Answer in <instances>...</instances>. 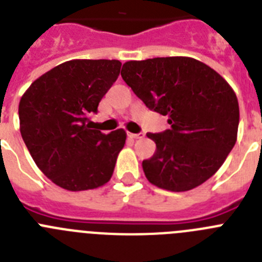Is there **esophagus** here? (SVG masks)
<instances>
[{"label": "esophagus", "mask_w": 262, "mask_h": 262, "mask_svg": "<svg viewBox=\"0 0 262 262\" xmlns=\"http://www.w3.org/2000/svg\"><path fill=\"white\" fill-rule=\"evenodd\" d=\"M127 135H128V138H131V139H143L144 138V134L143 133H140V134H131V133H128L127 134Z\"/></svg>", "instance_id": "esophagus-1"}]
</instances>
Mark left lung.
<instances>
[{
	"mask_svg": "<svg viewBox=\"0 0 262 262\" xmlns=\"http://www.w3.org/2000/svg\"><path fill=\"white\" fill-rule=\"evenodd\" d=\"M120 75L147 107L169 118L170 128L147 134L156 143L154 156L143 161L148 181L178 193L214 176L237 139L239 102L230 84L186 56L131 60Z\"/></svg>",
	"mask_w": 262,
	"mask_h": 262,
	"instance_id": "8db88e82",
	"label": "left lung"
}]
</instances>
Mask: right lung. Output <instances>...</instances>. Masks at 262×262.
<instances>
[{
    "label": "right lung",
    "instance_id": "add662e5",
    "mask_svg": "<svg viewBox=\"0 0 262 262\" xmlns=\"http://www.w3.org/2000/svg\"><path fill=\"white\" fill-rule=\"evenodd\" d=\"M119 60L76 59L36 78L19 101V129L32 160L53 184L69 191L110 181L126 143L123 128L102 134L89 114L117 81Z\"/></svg>",
    "mask_w": 262,
    "mask_h": 262
}]
</instances>
